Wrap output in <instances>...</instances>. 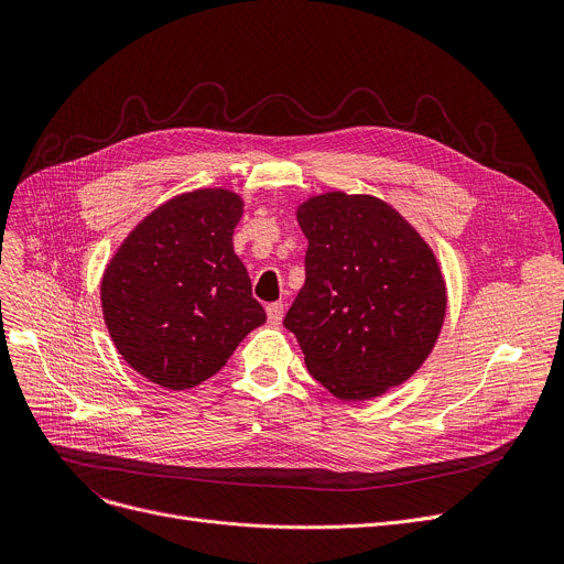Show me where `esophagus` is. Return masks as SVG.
<instances>
[{"label": "esophagus", "mask_w": 564, "mask_h": 564, "mask_svg": "<svg viewBox=\"0 0 564 564\" xmlns=\"http://www.w3.org/2000/svg\"><path fill=\"white\" fill-rule=\"evenodd\" d=\"M283 303L281 301H276V303H270L268 307H265V312H268V321L272 326H279L281 324V318H283Z\"/></svg>", "instance_id": "esophagus-1"}]
</instances>
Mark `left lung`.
I'll list each match as a JSON object with an SVG mask.
<instances>
[{
  "label": "left lung",
  "mask_w": 564,
  "mask_h": 564,
  "mask_svg": "<svg viewBox=\"0 0 564 564\" xmlns=\"http://www.w3.org/2000/svg\"><path fill=\"white\" fill-rule=\"evenodd\" d=\"M296 218L307 238L305 285L283 326L296 335L310 375L344 401L404 383L444 324L435 254L372 196H316Z\"/></svg>",
  "instance_id": "8db88e82"
}]
</instances>
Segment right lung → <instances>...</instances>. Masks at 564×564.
Returning <instances> with one entry per match:
<instances>
[{
    "label": "right lung",
    "instance_id": "obj_1",
    "mask_svg": "<svg viewBox=\"0 0 564 564\" xmlns=\"http://www.w3.org/2000/svg\"><path fill=\"white\" fill-rule=\"evenodd\" d=\"M243 200L198 189L153 209L102 276V312L122 359L149 381L185 390L216 375L265 324L231 234Z\"/></svg>",
    "mask_w": 564,
    "mask_h": 564
}]
</instances>
